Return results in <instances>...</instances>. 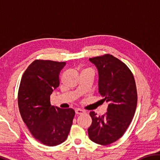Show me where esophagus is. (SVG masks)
<instances>
[{
  "label": "esophagus",
  "instance_id": "esophagus-1",
  "mask_svg": "<svg viewBox=\"0 0 160 160\" xmlns=\"http://www.w3.org/2000/svg\"><path fill=\"white\" fill-rule=\"evenodd\" d=\"M84 112H84L83 110L80 109H75V113H76V114H78V115L82 114Z\"/></svg>",
  "mask_w": 160,
  "mask_h": 160
}]
</instances>
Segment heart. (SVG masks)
<instances>
[{"instance_id":"1","label":"heart","mask_w":160,"mask_h":160,"mask_svg":"<svg viewBox=\"0 0 160 160\" xmlns=\"http://www.w3.org/2000/svg\"><path fill=\"white\" fill-rule=\"evenodd\" d=\"M83 70H91L88 69V68H85V69H83ZM83 70H82V71H83Z\"/></svg>"}]
</instances>
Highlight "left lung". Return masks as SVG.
Wrapping results in <instances>:
<instances>
[{"label": "left lung", "instance_id": "1", "mask_svg": "<svg viewBox=\"0 0 160 160\" xmlns=\"http://www.w3.org/2000/svg\"><path fill=\"white\" fill-rule=\"evenodd\" d=\"M99 72V92L102 101L109 103L107 112L97 116L90 112L92 119L88 128L92 141L107 145L123 136L133 118L136 109V85L131 70L117 58L107 53L90 58Z\"/></svg>", "mask_w": 160, "mask_h": 160}]
</instances>
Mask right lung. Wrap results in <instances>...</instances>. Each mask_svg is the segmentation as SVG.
I'll list each match as a JSON object with an SVG mask.
<instances>
[{
    "mask_svg": "<svg viewBox=\"0 0 160 160\" xmlns=\"http://www.w3.org/2000/svg\"><path fill=\"white\" fill-rule=\"evenodd\" d=\"M66 62L35 60L24 72L18 102L22 118L35 139L47 146L66 140L75 111L51 106L50 96L60 85L59 73Z\"/></svg>",
    "mask_w": 160,
    "mask_h": 160,
    "instance_id": "1",
    "label": "right lung"
}]
</instances>
